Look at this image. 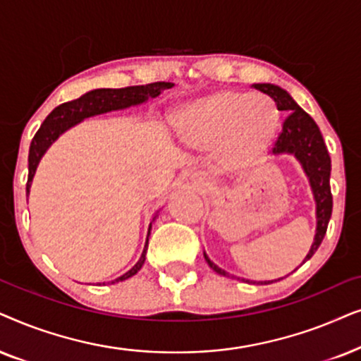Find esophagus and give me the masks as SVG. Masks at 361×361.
Instances as JSON below:
<instances>
[{
    "mask_svg": "<svg viewBox=\"0 0 361 361\" xmlns=\"http://www.w3.org/2000/svg\"><path fill=\"white\" fill-rule=\"evenodd\" d=\"M191 180H193V183H195L196 186H203V185H206V176L203 175V173H195Z\"/></svg>",
    "mask_w": 361,
    "mask_h": 361,
    "instance_id": "esophagus-1",
    "label": "esophagus"
}]
</instances>
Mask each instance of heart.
Here are the masks:
<instances>
[{"mask_svg": "<svg viewBox=\"0 0 361 361\" xmlns=\"http://www.w3.org/2000/svg\"><path fill=\"white\" fill-rule=\"evenodd\" d=\"M178 127L190 147L211 150L223 145L226 165L241 170L266 152L276 135L279 114L262 95L218 90L186 107Z\"/></svg>", "mask_w": 361, "mask_h": 361, "instance_id": "b5f03b06", "label": "heart"}]
</instances>
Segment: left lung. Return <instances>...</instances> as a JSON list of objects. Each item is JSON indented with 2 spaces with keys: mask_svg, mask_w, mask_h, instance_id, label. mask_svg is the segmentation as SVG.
<instances>
[{
  "mask_svg": "<svg viewBox=\"0 0 361 361\" xmlns=\"http://www.w3.org/2000/svg\"><path fill=\"white\" fill-rule=\"evenodd\" d=\"M254 89L266 94L272 100L274 105H276L277 110H282V112L287 114L284 123H282V130L272 147V153H276V155H279V153H292V155H295L297 160L304 166L307 176L310 180L312 190H314L317 201V234L315 241L305 257L307 261V259L314 256L322 241H324L326 226H329L331 216V206H334L330 191L331 166L329 150H326L324 137H322L314 118L305 110H302L284 89L272 84H254ZM204 259L213 271L221 274V276L229 277V274L219 269L214 262H211L206 254Z\"/></svg>",
  "mask_w": 361,
  "mask_h": 361,
  "instance_id": "obj_1",
  "label": "left lung"
}]
</instances>
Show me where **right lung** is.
Listing matches in <instances>:
<instances>
[{
	"label": "right lung",
	"instance_id": "1",
	"mask_svg": "<svg viewBox=\"0 0 361 361\" xmlns=\"http://www.w3.org/2000/svg\"><path fill=\"white\" fill-rule=\"evenodd\" d=\"M171 87V82H152L147 85H130V87L122 89H95L90 90L87 94H84L82 97L57 105V107L47 115L46 120L41 125V128L36 132V135L31 142L30 158H27V161H30V175H27L26 193H30L32 176H35V171L41 157L44 155V152L49 148L51 143L54 142L62 132L67 130L72 125L79 123L80 120L92 117V115H99L104 112H110V110H118L130 107V105L142 104L145 102L148 97H157V95H160L161 90ZM148 233H150V231H148ZM145 254L147 244L145 249H143L142 257L138 259L135 266H133L128 272H125L123 276L115 279L114 282L125 281V279L135 276V274L142 269L143 262H145Z\"/></svg>",
	"mask_w": 361,
	"mask_h": 361
}]
</instances>
